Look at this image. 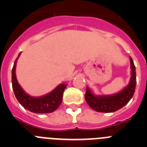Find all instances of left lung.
<instances>
[{"instance_id": "1", "label": "left lung", "mask_w": 147, "mask_h": 147, "mask_svg": "<svg viewBox=\"0 0 147 147\" xmlns=\"http://www.w3.org/2000/svg\"><path fill=\"white\" fill-rule=\"evenodd\" d=\"M131 77L129 84L121 91L112 95H96L88 87L86 88L85 98L87 103L93 110L101 113H113L124 107L133 96L136 86V67L129 57Z\"/></svg>"}]
</instances>
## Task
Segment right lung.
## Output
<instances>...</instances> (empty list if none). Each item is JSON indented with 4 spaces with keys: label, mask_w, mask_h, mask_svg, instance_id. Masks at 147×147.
<instances>
[{
    "label": "right lung",
    "mask_w": 147,
    "mask_h": 147,
    "mask_svg": "<svg viewBox=\"0 0 147 147\" xmlns=\"http://www.w3.org/2000/svg\"><path fill=\"white\" fill-rule=\"evenodd\" d=\"M18 54L11 71V83L13 91L19 103L26 110L34 113H49L54 112L59 107L62 101V95L67 85L59 84L52 91L41 96H32L26 93L18 83L16 77L17 62L20 56Z\"/></svg>",
    "instance_id": "right-lung-1"
}]
</instances>
